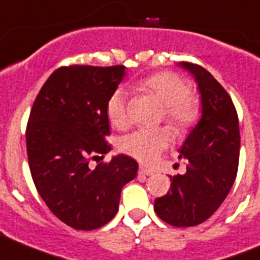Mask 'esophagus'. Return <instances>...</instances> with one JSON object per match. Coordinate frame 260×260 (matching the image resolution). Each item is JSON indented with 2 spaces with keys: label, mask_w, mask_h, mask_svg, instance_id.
Instances as JSON below:
<instances>
[{
  "label": "esophagus",
  "mask_w": 260,
  "mask_h": 260,
  "mask_svg": "<svg viewBox=\"0 0 260 260\" xmlns=\"http://www.w3.org/2000/svg\"><path fill=\"white\" fill-rule=\"evenodd\" d=\"M138 174H140V175L150 176V175H152V171L148 170V169H146V168H143V166H140V169H138Z\"/></svg>",
  "instance_id": "34e87169"
}]
</instances>
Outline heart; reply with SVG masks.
<instances>
[{"mask_svg": "<svg viewBox=\"0 0 260 260\" xmlns=\"http://www.w3.org/2000/svg\"><path fill=\"white\" fill-rule=\"evenodd\" d=\"M143 92L153 95L164 105V119L176 133L190 129L201 117V102L188 82L173 72H158L137 84ZM109 122L117 128H124L129 122L127 109V94L118 87L107 102ZM170 135L165 128L138 129L120 140V148L142 162H155L170 146Z\"/></svg>", "mask_w": 260, "mask_h": 260, "instance_id": "obj_1", "label": "heart"}]
</instances>
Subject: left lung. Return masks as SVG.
Returning a JSON list of instances; mask_svg holds the SVG:
<instances>
[{
    "label": "left lung",
    "mask_w": 260,
    "mask_h": 260,
    "mask_svg": "<svg viewBox=\"0 0 260 260\" xmlns=\"http://www.w3.org/2000/svg\"><path fill=\"white\" fill-rule=\"evenodd\" d=\"M180 66L198 84L202 117L180 147L188 161L185 174L170 176V190L155 200L164 222L189 228L205 222L228 197L235 181L240 131L235 105L222 85L206 69L189 62Z\"/></svg>",
    "instance_id": "1"
}]
</instances>
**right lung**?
I'll return each mask as SVG.
<instances>
[{
    "label": "right lung",
    "instance_id": "add662e5",
    "mask_svg": "<svg viewBox=\"0 0 260 260\" xmlns=\"http://www.w3.org/2000/svg\"><path fill=\"white\" fill-rule=\"evenodd\" d=\"M124 66L59 67L40 89L26 125L30 173L53 215L76 230H95L118 212L122 188L138 164L117 155L90 169L109 152L107 102L124 76Z\"/></svg>",
    "mask_w": 260,
    "mask_h": 260
}]
</instances>
